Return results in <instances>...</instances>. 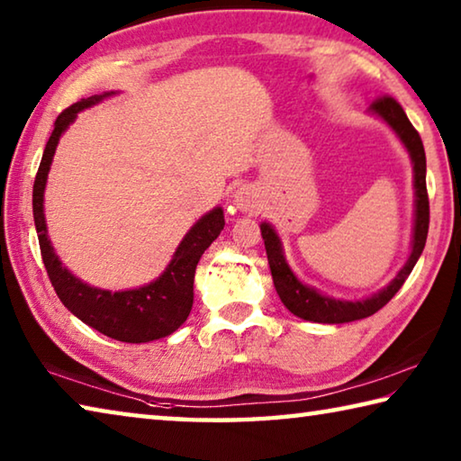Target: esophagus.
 I'll list each match as a JSON object with an SVG mask.
<instances>
[{
    "label": "esophagus",
    "instance_id": "1",
    "mask_svg": "<svg viewBox=\"0 0 461 461\" xmlns=\"http://www.w3.org/2000/svg\"><path fill=\"white\" fill-rule=\"evenodd\" d=\"M233 203H236L238 209H241V212H252L258 201H256V194L252 189L241 186V189H238L236 194H233Z\"/></svg>",
    "mask_w": 461,
    "mask_h": 461
}]
</instances>
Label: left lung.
Wrapping results in <instances>:
<instances>
[{"mask_svg": "<svg viewBox=\"0 0 461 461\" xmlns=\"http://www.w3.org/2000/svg\"><path fill=\"white\" fill-rule=\"evenodd\" d=\"M370 109L374 113H378L390 128H393L402 144L407 146V150L415 165V194H417V212H415V236H412V252L409 260L401 268L396 278L390 283L384 291L370 296L366 301H335L330 296L319 294L313 288H309L296 280V276L288 268L285 262L283 248H280L278 236L268 223L260 225L264 246H267V256L272 272V280H275L276 293L280 301L285 303V307L291 311L293 315L307 319V321L315 323H348L356 321V319L370 317L380 311L393 296L399 293V288L404 285V280L409 278L411 270L415 268L420 252H423L427 231H429V194H427V162H425V148L420 142L419 131L412 128L407 113L402 112L399 101L390 95H380L376 101H372Z\"/></svg>", "mask_w": 461, "mask_h": 461, "instance_id": "left-lung-1", "label": "left lung"}]
</instances>
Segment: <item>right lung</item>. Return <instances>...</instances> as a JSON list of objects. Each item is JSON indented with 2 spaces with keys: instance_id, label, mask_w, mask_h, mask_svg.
Listing matches in <instances>:
<instances>
[{
  "instance_id": "right-lung-1",
  "label": "right lung",
  "mask_w": 461,
  "mask_h": 461,
  "mask_svg": "<svg viewBox=\"0 0 461 461\" xmlns=\"http://www.w3.org/2000/svg\"><path fill=\"white\" fill-rule=\"evenodd\" d=\"M101 97L105 95H93L77 101L71 107H67L65 112H60L57 122H54V130L49 142H46L41 167H38L34 178L32 209L38 244H41L44 268L49 272L50 283L62 305L71 311L73 315L79 317L83 323L107 335V338L126 343H144L167 338V335L176 331L186 321L193 307L194 268H197L203 252L221 233L225 220L221 207L201 217L181 241L165 275L156 278L148 286L136 288V291H101V288H93L81 283L67 268H62V264L59 262L50 246L49 236H46L42 212L46 176H49L52 156L54 150H57L62 131L77 118L81 109L97 104Z\"/></svg>"
}]
</instances>
